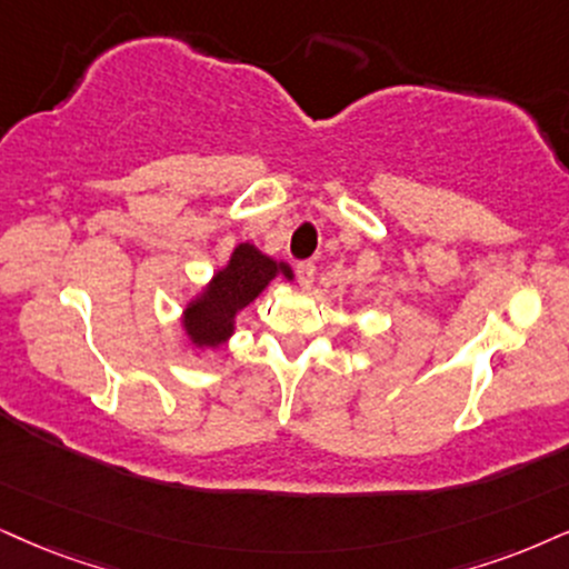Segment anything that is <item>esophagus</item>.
Returning a JSON list of instances; mask_svg holds the SVG:
<instances>
[{
	"label": "esophagus",
	"mask_w": 569,
	"mask_h": 569,
	"mask_svg": "<svg viewBox=\"0 0 569 569\" xmlns=\"http://www.w3.org/2000/svg\"><path fill=\"white\" fill-rule=\"evenodd\" d=\"M296 273H298L300 287H311L313 284V277H317V263H313V261H300L296 266Z\"/></svg>",
	"instance_id": "esophagus-1"
}]
</instances>
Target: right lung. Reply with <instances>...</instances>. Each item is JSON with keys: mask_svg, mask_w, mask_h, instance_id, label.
Listing matches in <instances>:
<instances>
[{"mask_svg": "<svg viewBox=\"0 0 569 569\" xmlns=\"http://www.w3.org/2000/svg\"><path fill=\"white\" fill-rule=\"evenodd\" d=\"M282 271L292 277L290 266L271 261L261 250L242 242L231 252L229 266L213 277L202 296L187 308L184 329L194 346H221L234 329V313L258 298V292Z\"/></svg>", "mask_w": 569, "mask_h": 569, "instance_id": "obj_1", "label": "right lung"}]
</instances>
